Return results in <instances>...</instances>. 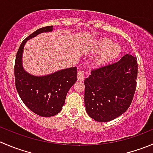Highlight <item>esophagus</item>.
I'll list each match as a JSON object with an SVG mask.
<instances>
[{
  "label": "esophagus",
  "mask_w": 153,
  "mask_h": 153,
  "mask_svg": "<svg viewBox=\"0 0 153 153\" xmlns=\"http://www.w3.org/2000/svg\"><path fill=\"white\" fill-rule=\"evenodd\" d=\"M84 72L83 70H80L78 72V80L80 81H83L84 80Z\"/></svg>",
  "instance_id": "esophagus-1"
}]
</instances>
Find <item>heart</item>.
I'll return each mask as SVG.
<instances>
[{
	"label": "heart",
	"instance_id": "obj_1",
	"mask_svg": "<svg viewBox=\"0 0 153 153\" xmlns=\"http://www.w3.org/2000/svg\"><path fill=\"white\" fill-rule=\"evenodd\" d=\"M110 39L102 38L94 43L92 50L97 52H101V55L97 60V64L99 66L104 65L109 61L115 59L121 54V47L119 44L111 43Z\"/></svg>",
	"mask_w": 153,
	"mask_h": 153
}]
</instances>
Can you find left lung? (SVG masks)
Segmentation results:
<instances>
[{
  "mask_svg": "<svg viewBox=\"0 0 153 153\" xmlns=\"http://www.w3.org/2000/svg\"><path fill=\"white\" fill-rule=\"evenodd\" d=\"M137 58L125 55L118 62L93 69L84 81L88 115L99 122L112 121L129 108L136 89Z\"/></svg>",
  "mask_w": 153,
  "mask_h": 153,
  "instance_id": "obj_1",
  "label": "left lung"
}]
</instances>
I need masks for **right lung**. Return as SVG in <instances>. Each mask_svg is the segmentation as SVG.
I'll return each mask as SVG.
<instances>
[{
  "label": "right lung",
  "instance_id": "1",
  "mask_svg": "<svg viewBox=\"0 0 153 153\" xmlns=\"http://www.w3.org/2000/svg\"><path fill=\"white\" fill-rule=\"evenodd\" d=\"M53 26L37 29L23 41L15 62V86L25 105L37 115L51 117L59 113L69 89L77 81V67L62 69L46 76H34L25 72L21 58L27 40L42 32H50Z\"/></svg>",
  "mask_w": 153,
  "mask_h": 153
}]
</instances>
